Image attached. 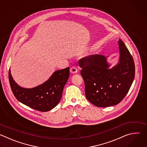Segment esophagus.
<instances>
[{
    "label": "esophagus",
    "instance_id": "34e87169",
    "mask_svg": "<svg viewBox=\"0 0 147 147\" xmlns=\"http://www.w3.org/2000/svg\"><path fill=\"white\" fill-rule=\"evenodd\" d=\"M70 72H71L72 74H76V73H77V69L76 67L73 66V67H71L70 68Z\"/></svg>",
    "mask_w": 147,
    "mask_h": 147
}]
</instances>
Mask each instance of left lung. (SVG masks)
<instances>
[{
    "label": "left lung",
    "mask_w": 147,
    "mask_h": 147,
    "mask_svg": "<svg viewBox=\"0 0 147 147\" xmlns=\"http://www.w3.org/2000/svg\"><path fill=\"white\" fill-rule=\"evenodd\" d=\"M119 61L115 66L103 55H93L78 61L85 83L87 99L94 105L105 108L120 103L128 93L135 76L132 56L119 39Z\"/></svg>",
    "instance_id": "obj_1"
}]
</instances>
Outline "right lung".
<instances>
[{"mask_svg":"<svg viewBox=\"0 0 147 147\" xmlns=\"http://www.w3.org/2000/svg\"><path fill=\"white\" fill-rule=\"evenodd\" d=\"M69 76L68 67L55 71L42 84L32 88H26L19 86L15 82L10 69L9 72L10 85L16 99L26 106L40 112L51 111L59 103Z\"/></svg>","mask_w":147,"mask_h":147,"instance_id":"right-lung-1","label":"right lung"}]
</instances>
